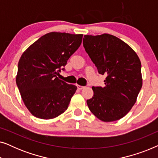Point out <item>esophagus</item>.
Listing matches in <instances>:
<instances>
[{"label": "esophagus", "instance_id": "obj_1", "mask_svg": "<svg viewBox=\"0 0 158 158\" xmlns=\"http://www.w3.org/2000/svg\"><path fill=\"white\" fill-rule=\"evenodd\" d=\"M76 86H77V89H79V90H81V89H83V88H84V86H81V85H76Z\"/></svg>", "mask_w": 158, "mask_h": 158}]
</instances>
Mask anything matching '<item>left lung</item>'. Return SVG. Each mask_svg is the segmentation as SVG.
Masks as SVG:
<instances>
[{
    "label": "left lung",
    "instance_id": "8db88e82",
    "mask_svg": "<svg viewBox=\"0 0 158 158\" xmlns=\"http://www.w3.org/2000/svg\"><path fill=\"white\" fill-rule=\"evenodd\" d=\"M83 47L101 75H106L104 87H92L87 100L90 111L103 122L124 117L135 104L142 88L141 62L135 51L111 34L85 35Z\"/></svg>",
    "mask_w": 158,
    "mask_h": 158
}]
</instances>
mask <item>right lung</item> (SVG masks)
I'll use <instances>...</instances> for the list:
<instances>
[{
  "label": "right lung",
  "instance_id": "1",
  "mask_svg": "<svg viewBox=\"0 0 158 158\" xmlns=\"http://www.w3.org/2000/svg\"><path fill=\"white\" fill-rule=\"evenodd\" d=\"M82 39L83 34L50 32L22 54L16 81L23 103L33 116L51 119L68 109L77 87L57 76L81 46Z\"/></svg>",
  "mask_w": 158,
  "mask_h": 158
}]
</instances>
